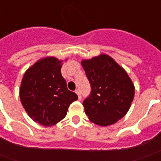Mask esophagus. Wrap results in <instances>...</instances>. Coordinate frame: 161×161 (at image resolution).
Masks as SVG:
<instances>
[{"instance_id": "obj_1", "label": "esophagus", "mask_w": 161, "mask_h": 161, "mask_svg": "<svg viewBox=\"0 0 161 161\" xmlns=\"http://www.w3.org/2000/svg\"><path fill=\"white\" fill-rule=\"evenodd\" d=\"M76 93L77 94L78 99H79V100H81V99H82V95H81V91H79V90H77V91H76Z\"/></svg>"}]
</instances>
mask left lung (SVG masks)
Instances as JSON below:
<instances>
[{
	"label": "left lung",
	"instance_id": "1",
	"mask_svg": "<svg viewBox=\"0 0 161 161\" xmlns=\"http://www.w3.org/2000/svg\"><path fill=\"white\" fill-rule=\"evenodd\" d=\"M82 65L91 88L83 103L85 114L96 124H114L127 114L134 99L135 87L131 79L115 60L105 54L83 60Z\"/></svg>",
	"mask_w": 161,
	"mask_h": 161
}]
</instances>
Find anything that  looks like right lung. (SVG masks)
I'll use <instances>...</instances> for the list:
<instances>
[{"mask_svg": "<svg viewBox=\"0 0 161 161\" xmlns=\"http://www.w3.org/2000/svg\"><path fill=\"white\" fill-rule=\"evenodd\" d=\"M61 61L46 58L34 64L23 77L19 97L31 118L43 126H53L65 117L75 92L67 89L61 75Z\"/></svg>", "mask_w": 161, "mask_h": 161, "instance_id": "obj_1", "label": "right lung"}]
</instances>
